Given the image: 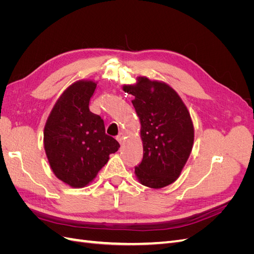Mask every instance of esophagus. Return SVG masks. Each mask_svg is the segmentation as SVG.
Wrapping results in <instances>:
<instances>
[{
    "mask_svg": "<svg viewBox=\"0 0 254 254\" xmlns=\"http://www.w3.org/2000/svg\"><path fill=\"white\" fill-rule=\"evenodd\" d=\"M117 140L122 144V142H123V140H124V133H122V132H120L119 133V135L117 136Z\"/></svg>",
    "mask_w": 254,
    "mask_h": 254,
    "instance_id": "esophagus-1",
    "label": "esophagus"
}]
</instances>
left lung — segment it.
Here are the masks:
<instances>
[{
	"mask_svg": "<svg viewBox=\"0 0 254 254\" xmlns=\"http://www.w3.org/2000/svg\"><path fill=\"white\" fill-rule=\"evenodd\" d=\"M134 96L132 105L141 122L143 159L135 166L145 187L161 189L180 176L193 148L194 126L180 96L168 84L139 77L123 87Z\"/></svg>",
	"mask_w": 254,
	"mask_h": 254,
	"instance_id": "8db88e82",
	"label": "left lung"
}]
</instances>
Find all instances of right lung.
Segmentation results:
<instances>
[{"instance_id": "right-lung-1", "label": "right lung", "mask_w": 254, "mask_h": 254, "mask_svg": "<svg viewBox=\"0 0 254 254\" xmlns=\"http://www.w3.org/2000/svg\"><path fill=\"white\" fill-rule=\"evenodd\" d=\"M96 89L78 80L58 98L44 127V149L52 171L72 188H83L108 162L120 144L106 134L103 119L89 109Z\"/></svg>"}]
</instances>
